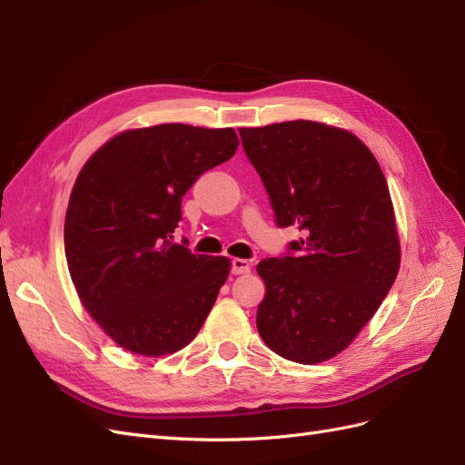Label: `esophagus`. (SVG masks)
<instances>
[{"mask_svg":"<svg viewBox=\"0 0 465 465\" xmlns=\"http://www.w3.org/2000/svg\"><path fill=\"white\" fill-rule=\"evenodd\" d=\"M231 272L234 275H242V273H248L250 272V262L248 260H242V258H234L231 262Z\"/></svg>","mask_w":465,"mask_h":465,"instance_id":"1","label":"esophagus"}]
</instances>
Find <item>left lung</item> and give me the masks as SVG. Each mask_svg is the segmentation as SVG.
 <instances>
[{
	"label": "left lung",
	"instance_id": "8db88e82",
	"mask_svg": "<svg viewBox=\"0 0 465 465\" xmlns=\"http://www.w3.org/2000/svg\"><path fill=\"white\" fill-rule=\"evenodd\" d=\"M289 254L258 263L265 297L256 326L283 359L316 364L351 345L400 270L388 182L371 149L341 128L292 120L241 128Z\"/></svg>",
	"mask_w": 465,
	"mask_h": 465
}]
</instances>
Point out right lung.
I'll use <instances>...</instances> for the list:
<instances>
[{"label":"right lung","mask_w":465,"mask_h":465,"mask_svg":"<svg viewBox=\"0 0 465 465\" xmlns=\"http://www.w3.org/2000/svg\"><path fill=\"white\" fill-rule=\"evenodd\" d=\"M238 147L232 128L161 124L112 137L81 168L64 244L87 312L135 355L186 347L213 308L229 258L173 242L182 195Z\"/></svg>","instance_id":"obj_1"}]
</instances>
